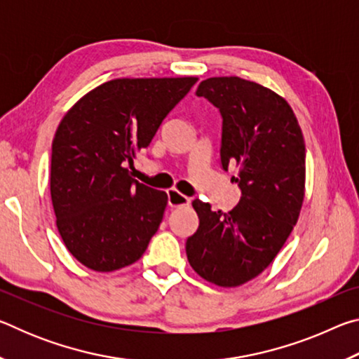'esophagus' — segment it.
Returning a JSON list of instances; mask_svg holds the SVG:
<instances>
[{"mask_svg": "<svg viewBox=\"0 0 359 359\" xmlns=\"http://www.w3.org/2000/svg\"><path fill=\"white\" fill-rule=\"evenodd\" d=\"M168 204L171 205V208H180V205H188L190 204V198L185 196V194L179 193L177 190H168Z\"/></svg>", "mask_w": 359, "mask_h": 359, "instance_id": "esophagus-1", "label": "esophagus"}]
</instances>
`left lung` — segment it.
Segmentation results:
<instances>
[{
  "mask_svg": "<svg viewBox=\"0 0 359 359\" xmlns=\"http://www.w3.org/2000/svg\"><path fill=\"white\" fill-rule=\"evenodd\" d=\"M222 115L220 163L239 166L238 205L212 210L194 199L196 233L187 239L194 271L218 287H239L277 257L299 217L306 144L293 109L272 90L245 79L210 77L196 90Z\"/></svg>",
  "mask_w": 359,
  "mask_h": 359,
  "instance_id": "8db88e82",
  "label": "left lung"
}]
</instances>
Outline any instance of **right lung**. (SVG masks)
Here are the masks:
<instances>
[{
    "label": "right lung",
    "mask_w": 359,
    "mask_h": 359,
    "mask_svg": "<svg viewBox=\"0 0 359 359\" xmlns=\"http://www.w3.org/2000/svg\"><path fill=\"white\" fill-rule=\"evenodd\" d=\"M196 77L115 79L60 121L52 142L50 196L66 248L88 269L117 271L142 257L168 194L131 177L133 158Z\"/></svg>",
    "instance_id": "add662e5"
}]
</instances>
